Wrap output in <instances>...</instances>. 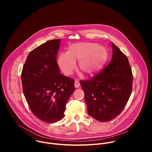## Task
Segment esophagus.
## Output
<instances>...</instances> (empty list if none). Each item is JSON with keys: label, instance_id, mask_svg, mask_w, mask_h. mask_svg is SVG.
Returning <instances> with one entry per match:
<instances>
[{"label": "esophagus", "instance_id": "1", "mask_svg": "<svg viewBox=\"0 0 152 152\" xmlns=\"http://www.w3.org/2000/svg\"><path fill=\"white\" fill-rule=\"evenodd\" d=\"M79 86H80V83H79V82L77 80H75V88H77L79 87Z\"/></svg>", "mask_w": 152, "mask_h": 152}]
</instances>
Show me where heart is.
<instances>
[{
  "label": "heart",
  "mask_w": 152,
  "mask_h": 152,
  "mask_svg": "<svg viewBox=\"0 0 152 152\" xmlns=\"http://www.w3.org/2000/svg\"><path fill=\"white\" fill-rule=\"evenodd\" d=\"M109 54L107 49L96 42H79L70 45L67 53H61L57 60L59 67L67 76L76 69L78 61L79 69L86 76L100 72L106 65Z\"/></svg>",
  "instance_id": "obj_1"
}]
</instances>
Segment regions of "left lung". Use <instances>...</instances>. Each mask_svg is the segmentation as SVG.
Returning a JSON list of instances; mask_svg holds the SVG:
<instances>
[{
    "label": "left lung",
    "instance_id": "left-lung-1",
    "mask_svg": "<svg viewBox=\"0 0 152 152\" xmlns=\"http://www.w3.org/2000/svg\"><path fill=\"white\" fill-rule=\"evenodd\" d=\"M110 63L89 80L80 82L88 114L99 121H108L125 107L132 90L133 75L127 56L112 43Z\"/></svg>",
    "mask_w": 152,
    "mask_h": 152
}]
</instances>
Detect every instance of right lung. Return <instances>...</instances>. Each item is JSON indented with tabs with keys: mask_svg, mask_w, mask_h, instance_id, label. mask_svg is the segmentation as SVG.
Here are the masks:
<instances>
[{
	"mask_svg": "<svg viewBox=\"0 0 152 152\" xmlns=\"http://www.w3.org/2000/svg\"><path fill=\"white\" fill-rule=\"evenodd\" d=\"M61 39L48 41L28 55L21 72L23 91L32 113L52 123L64 117L75 80L60 73L56 56Z\"/></svg>",
	"mask_w": 152,
	"mask_h": 152,
	"instance_id": "1",
	"label": "right lung"
}]
</instances>
